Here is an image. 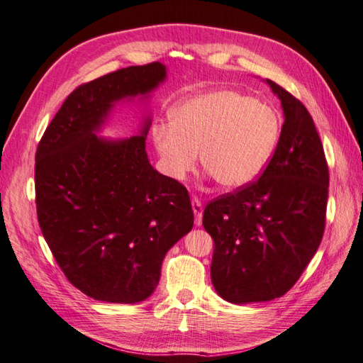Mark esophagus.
Listing matches in <instances>:
<instances>
[{"label":"esophagus","instance_id":"esophagus-1","mask_svg":"<svg viewBox=\"0 0 363 363\" xmlns=\"http://www.w3.org/2000/svg\"><path fill=\"white\" fill-rule=\"evenodd\" d=\"M191 205H192V211L196 214V225H200L202 223V216H203V205L199 199H192Z\"/></svg>","mask_w":363,"mask_h":363}]
</instances>
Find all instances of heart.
<instances>
[{
    "instance_id": "b5f03b06",
    "label": "heart",
    "mask_w": 363,
    "mask_h": 363,
    "mask_svg": "<svg viewBox=\"0 0 363 363\" xmlns=\"http://www.w3.org/2000/svg\"><path fill=\"white\" fill-rule=\"evenodd\" d=\"M172 124L154 127V143L164 172L183 180L197 164L217 184L242 188L269 164L281 136L275 110L236 90L197 94L172 110Z\"/></svg>"
}]
</instances>
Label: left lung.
<instances>
[{"label": "left lung", "instance_id": "1", "mask_svg": "<svg viewBox=\"0 0 363 363\" xmlns=\"http://www.w3.org/2000/svg\"><path fill=\"white\" fill-rule=\"evenodd\" d=\"M284 110L275 154L259 179L211 200L203 227L214 240L211 281L235 304L291 291L323 239L329 171L311 113L267 80Z\"/></svg>", "mask_w": 363, "mask_h": 363}]
</instances>
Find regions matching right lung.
<instances>
[{"instance_id":"1","label":"right lung","mask_w":363,"mask_h":363,"mask_svg":"<svg viewBox=\"0 0 363 363\" xmlns=\"http://www.w3.org/2000/svg\"><path fill=\"white\" fill-rule=\"evenodd\" d=\"M164 77L163 63L152 62L79 85L37 146L40 230L67 279L94 300H146L167 250L194 225L188 189L149 163V119L128 140L94 135L116 101L146 94Z\"/></svg>"}]
</instances>
